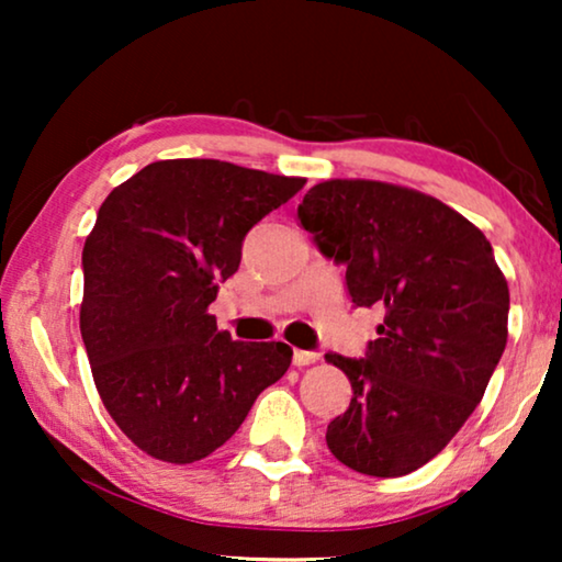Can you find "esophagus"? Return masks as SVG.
I'll return each mask as SVG.
<instances>
[{"label":"esophagus","instance_id":"34e87169","mask_svg":"<svg viewBox=\"0 0 562 562\" xmlns=\"http://www.w3.org/2000/svg\"><path fill=\"white\" fill-rule=\"evenodd\" d=\"M294 366L296 368H304V366H312V363H317L319 360V352H310V350H294Z\"/></svg>","mask_w":562,"mask_h":562}]
</instances>
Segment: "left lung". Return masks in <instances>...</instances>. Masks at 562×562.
Returning a JSON list of instances; mask_svg holds the SVG:
<instances>
[{
	"label": "left lung",
	"instance_id": "1",
	"mask_svg": "<svg viewBox=\"0 0 562 562\" xmlns=\"http://www.w3.org/2000/svg\"><path fill=\"white\" fill-rule=\"evenodd\" d=\"M299 220L348 266L352 304L386 312L366 358L327 356L352 386L327 448L375 479L417 471L465 425L506 348L509 286L491 243L440 199L386 181H322Z\"/></svg>",
	"mask_w": 562,
	"mask_h": 562
}]
</instances>
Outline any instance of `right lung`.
Segmentation results:
<instances>
[{
    "instance_id": "1",
    "label": "right lung",
    "mask_w": 562,
    "mask_h": 562,
    "mask_svg": "<svg viewBox=\"0 0 562 562\" xmlns=\"http://www.w3.org/2000/svg\"><path fill=\"white\" fill-rule=\"evenodd\" d=\"M306 183L212 158L156 160L99 206L83 243L81 337L110 417L150 458L196 463L289 371L286 342L220 333L210 304L243 240Z\"/></svg>"
}]
</instances>
